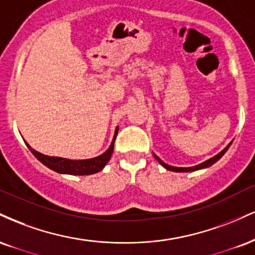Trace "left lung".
<instances>
[{"label": "left lung", "instance_id": "obj_1", "mask_svg": "<svg viewBox=\"0 0 255 255\" xmlns=\"http://www.w3.org/2000/svg\"><path fill=\"white\" fill-rule=\"evenodd\" d=\"M229 146H231V143H229L228 146L226 147L225 149H223L222 152H220L219 154L217 155H215V157H213V158H210L209 160H207V161H204V162H202V164H199V165H196V166H192V167H174V166H170V165H167V164H165L164 161H161L160 159H159L157 155H154L155 157V159H157V160L160 162V164L162 165V166H164L165 168H166V170H170V171H174V172H190V171H196V170H199V168H204V167H209V166H211V165L214 164V162H216L217 160H219V159L222 157L223 154H225V153L227 152V149L229 148Z\"/></svg>", "mask_w": 255, "mask_h": 255}]
</instances>
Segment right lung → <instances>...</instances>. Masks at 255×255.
<instances>
[{"mask_svg": "<svg viewBox=\"0 0 255 255\" xmlns=\"http://www.w3.org/2000/svg\"><path fill=\"white\" fill-rule=\"evenodd\" d=\"M119 127L116 128L114 139H113L112 145L103 154L98 155L96 158L87 159V160H70V159L58 158V157H48V155H44L41 153L34 151L30 148L28 143H26L30 149V152L34 154V157L41 161L45 166H47L51 170L56 171L59 173H67V174H78V176H84V174H93L101 171L106 166L107 162L109 161L110 157H112L113 151H114V142L118 135Z\"/></svg>", "mask_w": 255, "mask_h": 255, "instance_id": "obj_1", "label": "right lung"}]
</instances>
